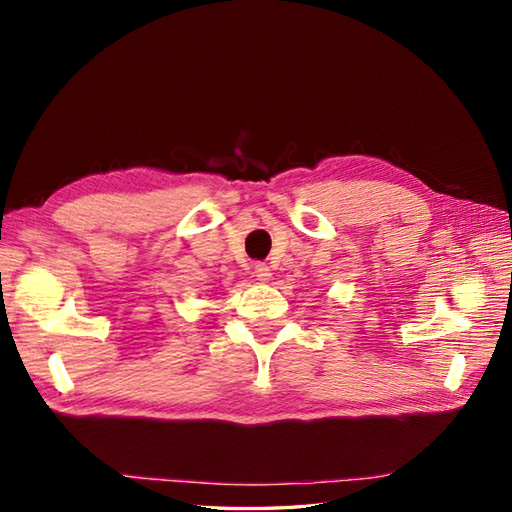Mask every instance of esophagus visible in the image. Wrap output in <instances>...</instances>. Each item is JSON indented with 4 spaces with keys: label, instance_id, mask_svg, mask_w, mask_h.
Returning <instances> with one entry per match:
<instances>
[{
    "label": "esophagus",
    "instance_id": "esophagus-1",
    "mask_svg": "<svg viewBox=\"0 0 512 512\" xmlns=\"http://www.w3.org/2000/svg\"><path fill=\"white\" fill-rule=\"evenodd\" d=\"M255 277L259 279V281H268L270 279V268L266 266V264H255Z\"/></svg>",
    "mask_w": 512,
    "mask_h": 512
}]
</instances>
